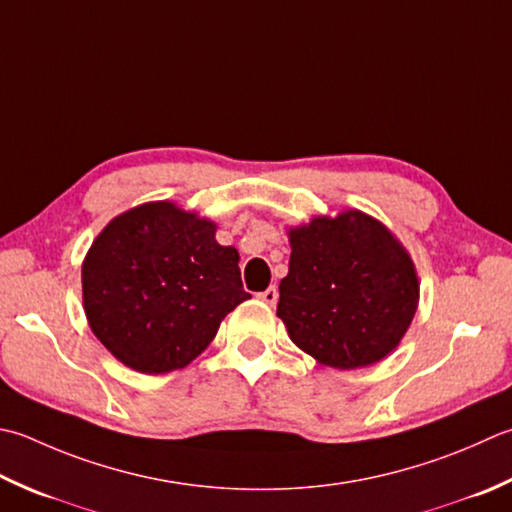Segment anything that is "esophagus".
<instances>
[{
  "label": "esophagus",
  "instance_id": "34e87169",
  "mask_svg": "<svg viewBox=\"0 0 512 512\" xmlns=\"http://www.w3.org/2000/svg\"><path fill=\"white\" fill-rule=\"evenodd\" d=\"M259 299H262V302H266L268 306H275L277 299H279V290L275 286H270V288L264 290L262 295H259Z\"/></svg>",
  "mask_w": 512,
  "mask_h": 512
}]
</instances>
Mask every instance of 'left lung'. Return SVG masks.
Here are the masks:
<instances>
[{
	"mask_svg": "<svg viewBox=\"0 0 512 512\" xmlns=\"http://www.w3.org/2000/svg\"><path fill=\"white\" fill-rule=\"evenodd\" d=\"M288 239L277 317L293 344L339 370L393 353L419 302L417 270L399 239L362 210L313 217Z\"/></svg>",
	"mask_w": 512,
	"mask_h": 512,
	"instance_id": "1",
	"label": "left lung"
}]
</instances>
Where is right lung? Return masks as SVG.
Instances as JSON below:
<instances>
[{"mask_svg":"<svg viewBox=\"0 0 512 512\" xmlns=\"http://www.w3.org/2000/svg\"><path fill=\"white\" fill-rule=\"evenodd\" d=\"M215 230L173 202H148L95 237L82 264L84 310L119 362L146 375L184 368L250 297L237 248L219 246Z\"/></svg>","mask_w":512,"mask_h":512,"instance_id":"add662e5","label":"right lung"}]
</instances>
